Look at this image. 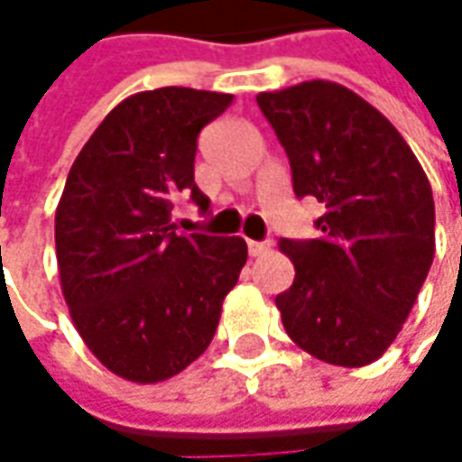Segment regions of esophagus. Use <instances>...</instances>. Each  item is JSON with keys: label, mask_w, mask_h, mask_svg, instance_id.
I'll return each instance as SVG.
<instances>
[{"label": "esophagus", "mask_w": 462, "mask_h": 462, "mask_svg": "<svg viewBox=\"0 0 462 462\" xmlns=\"http://www.w3.org/2000/svg\"><path fill=\"white\" fill-rule=\"evenodd\" d=\"M247 250H250V255H265L268 250H271V243H257V240H247Z\"/></svg>", "instance_id": "1"}]
</instances>
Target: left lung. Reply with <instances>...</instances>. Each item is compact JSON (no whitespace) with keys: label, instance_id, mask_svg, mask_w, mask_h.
I'll return each mask as SVG.
<instances>
[{"label":"left lung","instance_id":"8db88e82","mask_svg":"<svg viewBox=\"0 0 462 462\" xmlns=\"http://www.w3.org/2000/svg\"><path fill=\"white\" fill-rule=\"evenodd\" d=\"M296 197H316L319 240H285L293 285L275 298L285 334L337 366L376 362L402 331L435 257L428 174L372 103L331 80L257 93Z\"/></svg>","mask_w":462,"mask_h":462}]
</instances>
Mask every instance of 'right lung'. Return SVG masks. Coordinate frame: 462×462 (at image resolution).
<instances>
[{
    "label": "right lung",
    "instance_id": "right-lung-1",
    "mask_svg": "<svg viewBox=\"0 0 462 462\" xmlns=\"http://www.w3.org/2000/svg\"><path fill=\"white\" fill-rule=\"evenodd\" d=\"M230 103L179 86L128 96L70 166L55 209L62 296L93 356L128 382H164L205 354L247 260L243 237L171 222L179 194L209 207L197 136Z\"/></svg>",
    "mask_w": 462,
    "mask_h": 462
}]
</instances>
